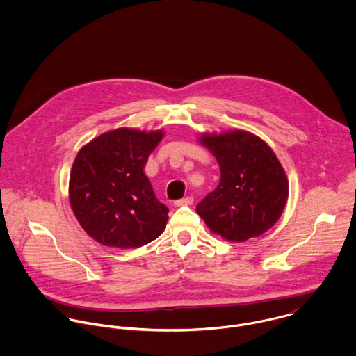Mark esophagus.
<instances>
[{"label":"esophagus","instance_id":"1","mask_svg":"<svg viewBox=\"0 0 356 356\" xmlns=\"http://www.w3.org/2000/svg\"><path fill=\"white\" fill-rule=\"evenodd\" d=\"M174 204H175L177 207H182V205H192V204H193V197L188 196V197H184V199L177 200Z\"/></svg>","mask_w":356,"mask_h":356}]
</instances>
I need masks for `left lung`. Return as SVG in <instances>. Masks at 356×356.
I'll use <instances>...</instances> for the list:
<instances>
[{
    "instance_id": "left-lung-1",
    "label": "left lung",
    "mask_w": 356,
    "mask_h": 356,
    "mask_svg": "<svg viewBox=\"0 0 356 356\" xmlns=\"http://www.w3.org/2000/svg\"><path fill=\"white\" fill-rule=\"evenodd\" d=\"M216 157L220 181L196 207L207 226L229 241H247L268 230L288 200V179L277 156L247 131L204 136Z\"/></svg>"
}]
</instances>
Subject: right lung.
<instances>
[{
	"label": "right lung",
	"mask_w": 356,
	"mask_h": 356,
	"mask_svg": "<svg viewBox=\"0 0 356 356\" xmlns=\"http://www.w3.org/2000/svg\"><path fill=\"white\" fill-rule=\"evenodd\" d=\"M163 137L118 129L102 134L75 157L70 203L85 232L115 248H138L165 227L168 208L160 203L144 167Z\"/></svg>",
	"instance_id": "obj_1"
}]
</instances>
